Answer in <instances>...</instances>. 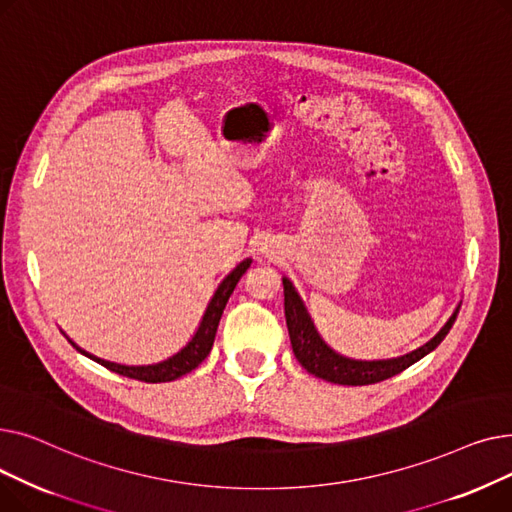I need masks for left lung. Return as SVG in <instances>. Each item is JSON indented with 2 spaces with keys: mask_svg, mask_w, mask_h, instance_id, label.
I'll list each match as a JSON object with an SVG mask.
<instances>
[{
  "mask_svg": "<svg viewBox=\"0 0 512 512\" xmlns=\"http://www.w3.org/2000/svg\"><path fill=\"white\" fill-rule=\"evenodd\" d=\"M284 284V313H286V326L290 334V344H292V353L297 357V361L313 373L315 378H321L332 384H342V386H367V384H378L384 382L392 375L405 371L419 359H423L427 353H432L434 348L446 338L450 332L456 315H459V309L452 313V317L446 321V326L432 338L419 346L417 351L402 355L398 359L390 361H353L336 355L330 346L324 344L311 324V319L299 299V294L294 292L292 284L282 278Z\"/></svg>",
  "mask_w": 512,
  "mask_h": 512,
  "instance_id": "obj_1",
  "label": "left lung"
}]
</instances>
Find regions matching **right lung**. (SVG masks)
<instances>
[{
  "instance_id": "obj_1",
  "label": "right lung",
  "mask_w": 512,
  "mask_h": 512,
  "mask_svg": "<svg viewBox=\"0 0 512 512\" xmlns=\"http://www.w3.org/2000/svg\"><path fill=\"white\" fill-rule=\"evenodd\" d=\"M249 265H251V259H245V261L238 263L234 267L232 274L218 286V290H215L213 299H211V303H209V307H207V311L203 315V321H201L197 334L193 336V340L188 342L180 353L170 357L168 361H161L157 365H147V367H128V365H118V363H110V361L91 357L89 353L80 351V348H78V351L83 353V355H87L89 359L97 361L105 369H110L114 373H120V375H124V378L147 382V384L172 382V380L180 378V375H186L188 371H193L195 367H199L205 361V357L209 355L211 346H213V340H215V332H218L220 317L224 313V307H226V303L230 299L232 290L236 288L238 280L242 278V274L249 270Z\"/></svg>"
}]
</instances>
